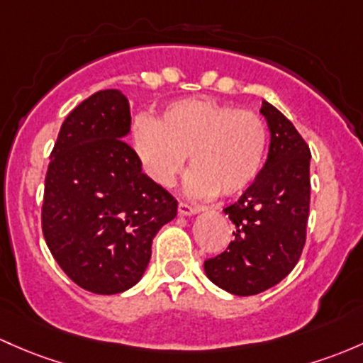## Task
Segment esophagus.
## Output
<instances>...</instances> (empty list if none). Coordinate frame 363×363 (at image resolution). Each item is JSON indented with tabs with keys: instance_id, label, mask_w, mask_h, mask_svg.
Segmentation results:
<instances>
[{
	"instance_id": "34e87169",
	"label": "esophagus",
	"mask_w": 363,
	"mask_h": 363,
	"mask_svg": "<svg viewBox=\"0 0 363 363\" xmlns=\"http://www.w3.org/2000/svg\"><path fill=\"white\" fill-rule=\"evenodd\" d=\"M201 208L196 207V205H189L184 203V201H179V213L181 216H194V213L200 212Z\"/></svg>"
}]
</instances>
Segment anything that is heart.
Here are the masks:
<instances>
[{"instance_id":"1","label":"heart","mask_w":363,"mask_h":363,"mask_svg":"<svg viewBox=\"0 0 363 363\" xmlns=\"http://www.w3.org/2000/svg\"><path fill=\"white\" fill-rule=\"evenodd\" d=\"M133 146L156 184H174L189 156V194L233 198L247 191L261 174L268 128L252 111L213 99H184L170 104L158 121L137 120Z\"/></svg>"}]
</instances>
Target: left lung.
Listing matches in <instances>:
<instances>
[{
    "instance_id": "obj_1",
    "label": "left lung",
    "mask_w": 363,
    "mask_h": 363,
    "mask_svg": "<svg viewBox=\"0 0 363 363\" xmlns=\"http://www.w3.org/2000/svg\"><path fill=\"white\" fill-rule=\"evenodd\" d=\"M261 114L272 133L268 160L254 184L224 208L235 240L203 264L208 280L235 296H255L284 280L306 243L310 147L269 102L262 101Z\"/></svg>"
}]
</instances>
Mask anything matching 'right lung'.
Returning <instances> with one entry per match:
<instances>
[{
    "label": "right lung",
    "instance_id": "1",
    "mask_svg": "<svg viewBox=\"0 0 363 363\" xmlns=\"http://www.w3.org/2000/svg\"><path fill=\"white\" fill-rule=\"evenodd\" d=\"M128 132L127 97L95 91L64 120L45 177V242L62 272L94 294L133 287L155 235L177 216V200L144 174Z\"/></svg>",
    "mask_w": 363,
    "mask_h": 363
}]
</instances>
